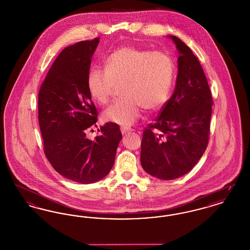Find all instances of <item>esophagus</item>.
Instances as JSON below:
<instances>
[{"instance_id":"esophagus-1","label":"esophagus","mask_w":250,"mask_h":250,"mask_svg":"<svg viewBox=\"0 0 250 250\" xmlns=\"http://www.w3.org/2000/svg\"><path fill=\"white\" fill-rule=\"evenodd\" d=\"M121 132H122V134H123V135H126V134L130 133L131 129H129V128H125V127H122V128H121Z\"/></svg>"}]
</instances>
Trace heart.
<instances>
[{"label":"heart","instance_id":"heart-1","mask_svg":"<svg viewBox=\"0 0 250 250\" xmlns=\"http://www.w3.org/2000/svg\"><path fill=\"white\" fill-rule=\"evenodd\" d=\"M173 78V62L166 53L125 46L107 56L105 69L89 70L87 89L94 101L104 105L116 86H121L124 98L109 105L103 118L128 127L140 118L142 107L154 111L166 104Z\"/></svg>","mask_w":250,"mask_h":250}]
</instances>
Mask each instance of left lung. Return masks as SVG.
Listing matches in <instances>:
<instances>
[{"instance_id":"8db88e82","label":"left lung","mask_w":250,"mask_h":250,"mask_svg":"<svg viewBox=\"0 0 250 250\" xmlns=\"http://www.w3.org/2000/svg\"><path fill=\"white\" fill-rule=\"evenodd\" d=\"M178 74L174 93L155 123L143 131L141 163L150 175L179 178L190 171L206 150L213 99L202 65L176 36Z\"/></svg>"}]
</instances>
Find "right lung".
Here are the masks:
<instances>
[{
    "label": "right lung",
    "instance_id": "1",
    "mask_svg": "<svg viewBox=\"0 0 250 250\" xmlns=\"http://www.w3.org/2000/svg\"><path fill=\"white\" fill-rule=\"evenodd\" d=\"M99 37L64 48L52 63L38 95V122L44 152L65 178L92 184L114 164L122 140L119 125L107 123L94 140L86 133L96 126L97 110L87 89V75Z\"/></svg>",
    "mask_w": 250,
    "mask_h": 250
}]
</instances>
